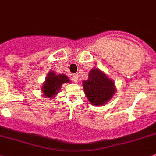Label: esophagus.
I'll use <instances>...</instances> for the list:
<instances>
[{
  "label": "esophagus",
  "mask_w": 156,
  "mask_h": 156,
  "mask_svg": "<svg viewBox=\"0 0 156 156\" xmlns=\"http://www.w3.org/2000/svg\"><path fill=\"white\" fill-rule=\"evenodd\" d=\"M72 79L74 82H78V74H74L72 75Z\"/></svg>",
  "instance_id": "obj_1"
}]
</instances>
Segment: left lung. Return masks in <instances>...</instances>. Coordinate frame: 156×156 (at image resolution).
Here are the masks:
<instances>
[{"label": "left lung", "mask_w": 156, "mask_h": 156, "mask_svg": "<svg viewBox=\"0 0 156 156\" xmlns=\"http://www.w3.org/2000/svg\"><path fill=\"white\" fill-rule=\"evenodd\" d=\"M82 86L88 101L94 106L106 104L117 91L113 80L97 67L89 71V78L82 82Z\"/></svg>", "instance_id": "obj_1"}]
</instances>
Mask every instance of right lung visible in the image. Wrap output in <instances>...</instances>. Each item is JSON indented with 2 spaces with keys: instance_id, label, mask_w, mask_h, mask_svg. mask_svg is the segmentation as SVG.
Listing matches in <instances>:
<instances>
[{
  "instance_id": "obj_1",
  "label": "right lung",
  "mask_w": 156,
  "mask_h": 156,
  "mask_svg": "<svg viewBox=\"0 0 156 156\" xmlns=\"http://www.w3.org/2000/svg\"><path fill=\"white\" fill-rule=\"evenodd\" d=\"M69 82H70V81L66 74H57L52 70H50L41 86L42 94L46 98H54L55 95H57L60 91L62 85Z\"/></svg>"
}]
</instances>
